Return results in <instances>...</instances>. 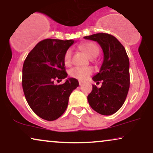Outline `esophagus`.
Segmentation results:
<instances>
[{
    "mask_svg": "<svg viewBox=\"0 0 153 153\" xmlns=\"http://www.w3.org/2000/svg\"><path fill=\"white\" fill-rule=\"evenodd\" d=\"M84 84V81H82V80H79V85H82V84Z\"/></svg>",
    "mask_w": 153,
    "mask_h": 153,
    "instance_id": "obj_1",
    "label": "esophagus"
}]
</instances>
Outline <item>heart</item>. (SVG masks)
Here are the masks:
<instances>
[{
    "mask_svg": "<svg viewBox=\"0 0 153 153\" xmlns=\"http://www.w3.org/2000/svg\"><path fill=\"white\" fill-rule=\"evenodd\" d=\"M79 49L82 50L90 58H95L100 53V48L94 42H85L79 45ZM64 62L66 65H70L72 60V50L68 49L64 54ZM93 73V69L89 67H75L70 70V75L75 78L86 79Z\"/></svg>",
    "mask_w": 153,
    "mask_h": 153,
    "instance_id": "obj_1",
    "label": "heart"
}]
</instances>
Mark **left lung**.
Here are the masks:
<instances>
[{"label":"left lung","instance_id":"obj_1","mask_svg":"<svg viewBox=\"0 0 153 153\" xmlns=\"http://www.w3.org/2000/svg\"><path fill=\"white\" fill-rule=\"evenodd\" d=\"M84 38L98 42L104 52L100 72L93 77L94 82L102 81V85L100 88L93 85L87 97L88 104L97 113L111 115L122 106L128 92V57L124 46L111 34L98 33Z\"/></svg>","mask_w":153,"mask_h":153}]
</instances>
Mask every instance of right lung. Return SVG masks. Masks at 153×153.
<instances>
[{
	"mask_svg": "<svg viewBox=\"0 0 153 153\" xmlns=\"http://www.w3.org/2000/svg\"><path fill=\"white\" fill-rule=\"evenodd\" d=\"M73 40H43L27 55L22 67V85L26 100L40 118L56 120L65 113L72 91L79 86L75 78L54 84L67 77L64 62L66 50Z\"/></svg>",
	"mask_w": 153,
	"mask_h": 153,
	"instance_id": "obj_1",
	"label": "right lung"
}]
</instances>
